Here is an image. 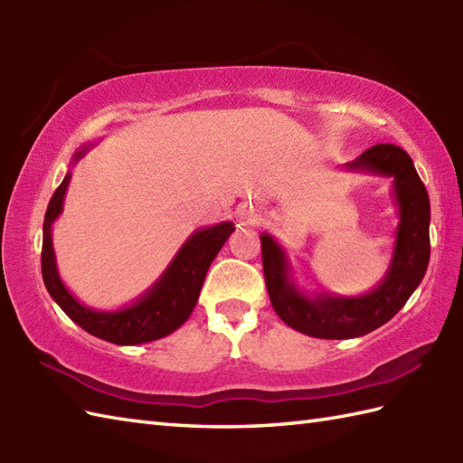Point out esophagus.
<instances>
[{
    "mask_svg": "<svg viewBox=\"0 0 463 463\" xmlns=\"http://www.w3.org/2000/svg\"><path fill=\"white\" fill-rule=\"evenodd\" d=\"M239 216H241V222L242 224H257L259 222V211L254 209V206H249V204H244L242 209L239 211Z\"/></svg>",
    "mask_w": 463,
    "mask_h": 463,
    "instance_id": "esophagus-1",
    "label": "esophagus"
}]
</instances>
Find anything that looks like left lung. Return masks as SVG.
Instances as JSON below:
<instances>
[{
  "mask_svg": "<svg viewBox=\"0 0 463 463\" xmlns=\"http://www.w3.org/2000/svg\"><path fill=\"white\" fill-rule=\"evenodd\" d=\"M348 171L373 173L394 179L400 224L386 277L362 297L317 294L310 298L292 282L287 252L270 234L260 237L262 269L274 312L290 328L314 338L346 340L380 328L404 307L418 288L430 262V199L410 155L396 145H373Z\"/></svg>",
  "mask_w": 463,
  "mask_h": 463,
  "instance_id": "1",
  "label": "left lung"
}]
</instances>
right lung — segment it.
Returning <instances> with one entry per match:
<instances>
[{
  "label": "right lung",
  "instance_id": "1",
  "mask_svg": "<svg viewBox=\"0 0 463 463\" xmlns=\"http://www.w3.org/2000/svg\"><path fill=\"white\" fill-rule=\"evenodd\" d=\"M90 146L75 153V163L81 159ZM71 173L65 175L61 184L57 186L52 201L47 204L43 221V247H42V274L47 292L61 307V310L75 324L93 334V336L119 344V346H133L151 340H159L166 334L175 332L191 317L196 300L203 288V282L211 262L222 249L226 239L234 231L232 222H219L209 229L194 231L176 257L163 272V277L153 284L135 304L115 312H99L87 308L77 300L65 284L59 279L55 267V252L52 242V224L61 214L63 196L67 191Z\"/></svg>",
  "mask_w": 463,
  "mask_h": 463
}]
</instances>
